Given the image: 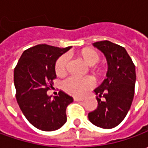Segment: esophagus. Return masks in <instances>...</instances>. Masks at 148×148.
Returning a JSON list of instances; mask_svg holds the SVG:
<instances>
[{"instance_id": "1", "label": "esophagus", "mask_w": 148, "mask_h": 148, "mask_svg": "<svg viewBox=\"0 0 148 148\" xmlns=\"http://www.w3.org/2000/svg\"><path fill=\"white\" fill-rule=\"evenodd\" d=\"M74 100L75 101H83L84 98L83 97H74Z\"/></svg>"}]
</instances>
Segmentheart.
<instances>
[{
  "instance_id": "heart-1",
  "label": "heart",
  "mask_w": 148,
  "mask_h": 148,
  "mask_svg": "<svg viewBox=\"0 0 148 148\" xmlns=\"http://www.w3.org/2000/svg\"><path fill=\"white\" fill-rule=\"evenodd\" d=\"M82 56L89 65L94 66L99 62L98 53L92 49H86L82 52ZM70 61L69 54L62 55L55 63V71L58 76H63L66 72L68 63ZM95 85V81L92 77H80L71 76L63 82V88L68 94L80 96L84 95L88 90Z\"/></svg>"
}]
</instances>
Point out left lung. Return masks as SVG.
Here are the masks:
<instances>
[{"label":"left lung","mask_w":148,"mask_h":148,"mask_svg":"<svg viewBox=\"0 0 148 148\" xmlns=\"http://www.w3.org/2000/svg\"><path fill=\"white\" fill-rule=\"evenodd\" d=\"M105 54L108 63L106 79L94 91L97 109L88 114L94 125L102 128L118 126L126 117L134 96L135 65L126 49L108 40L93 43ZM103 96L105 101L100 98Z\"/></svg>","instance_id":"left-lung-1"}]
</instances>
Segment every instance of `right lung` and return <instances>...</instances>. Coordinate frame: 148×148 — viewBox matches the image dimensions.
<instances>
[{
  "mask_svg": "<svg viewBox=\"0 0 148 148\" xmlns=\"http://www.w3.org/2000/svg\"><path fill=\"white\" fill-rule=\"evenodd\" d=\"M71 49L38 44L22 53L14 70L16 99L27 120L38 129L54 131L66 122V110L73 98L60 90L57 96L47 91L57 77L55 63Z\"/></svg>",
  "mask_w": 148,
  "mask_h": 148,
  "instance_id": "1",
  "label": "right lung"
}]
</instances>
